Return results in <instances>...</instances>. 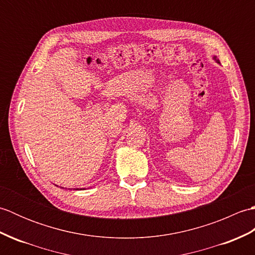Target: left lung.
I'll return each instance as SVG.
<instances>
[{
	"mask_svg": "<svg viewBox=\"0 0 255 255\" xmlns=\"http://www.w3.org/2000/svg\"><path fill=\"white\" fill-rule=\"evenodd\" d=\"M213 59H214V60H215L216 62H217V63H220V62H219V60L217 59V57H215V56H214V58H213Z\"/></svg>",
	"mask_w": 255,
	"mask_h": 255,
	"instance_id": "8db88e82",
	"label": "left lung"
}]
</instances>
